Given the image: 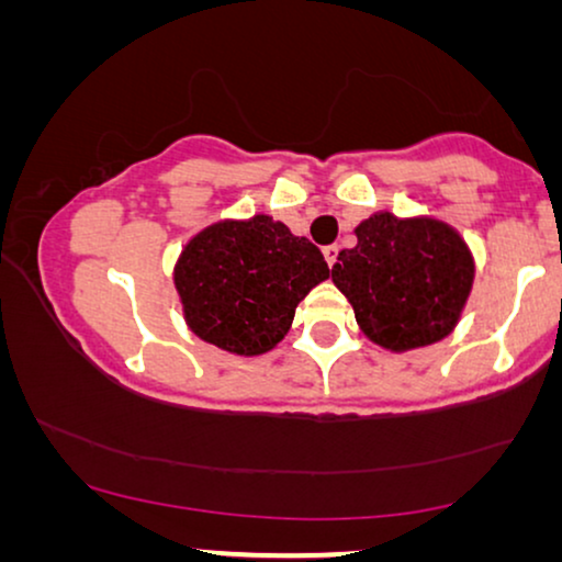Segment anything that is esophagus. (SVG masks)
Wrapping results in <instances>:
<instances>
[{"label": "esophagus", "instance_id": "34e87169", "mask_svg": "<svg viewBox=\"0 0 562 562\" xmlns=\"http://www.w3.org/2000/svg\"><path fill=\"white\" fill-rule=\"evenodd\" d=\"M323 257H326L328 267H334L336 259H338V247H336V244H330V247H323Z\"/></svg>", "mask_w": 562, "mask_h": 562}]
</instances>
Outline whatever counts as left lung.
Returning a JSON list of instances; mask_svg holds the SVG:
<instances>
[{
  "instance_id": "left-lung-1",
  "label": "left lung",
  "mask_w": 562,
  "mask_h": 562,
  "mask_svg": "<svg viewBox=\"0 0 562 562\" xmlns=\"http://www.w3.org/2000/svg\"><path fill=\"white\" fill-rule=\"evenodd\" d=\"M357 247L330 270L369 341L413 351L453 334L471 295L473 255L440 218L376 211L353 228Z\"/></svg>"
}]
</instances>
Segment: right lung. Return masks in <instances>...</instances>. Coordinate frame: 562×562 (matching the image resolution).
I'll return each mask as SVG.
<instances>
[{
	"instance_id": "add662e5",
	"label": "right lung",
	"mask_w": 562,
	"mask_h": 562,
	"mask_svg": "<svg viewBox=\"0 0 562 562\" xmlns=\"http://www.w3.org/2000/svg\"><path fill=\"white\" fill-rule=\"evenodd\" d=\"M172 280L195 336L236 357H259L288 336L297 303L328 280V265L313 241L257 213L201 228Z\"/></svg>"
}]
</instances>
